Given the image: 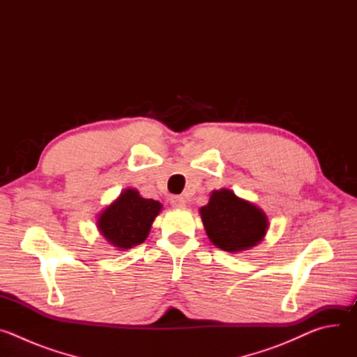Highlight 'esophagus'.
I'll use <instances>...</instances> for the list:
<instances>
[{"mask_svg":"<svg viewBox=\"0 0 357 357\" xmlns=\"http://www.w3.org/2000/svg\"><path fill=\"white\" fill-rule=\"evenodd\" d=\"M171 205L174 208H185L186 206V200L182 196H172L171 197Z\"/></svg>","mask_w":357,"mask_h":357,"instance_id":"34e87169","label":"esophagus"}]
</instances>
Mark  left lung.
Listing matches in <instances>:
<instances>
[{"instance_id": "obj_1", "label": "left lung", "mask_w": 357, "mask_h": 357, "mask_svg": "<svg viewBox=\"0 0 357 357\" xmlns=\"http://www.w3.org/2000/svg\"><path fill=\"white\" fill-rule=\"evenodd\" d=\"M199 212L209 240L229 252L257 245L268 230L267 215L230 189L213 190Z\"/></svg>"}]
</instances>
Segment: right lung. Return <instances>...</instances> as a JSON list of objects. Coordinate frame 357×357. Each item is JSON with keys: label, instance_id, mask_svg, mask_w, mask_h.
<instances>
[{"label": "right lung", "instance_id": "obj_1", "mask_svg": "<svg viewBox=\"0 0 357 357\" xmlns=\"http://www.w3.org/2000/svg\"><path fill=\"white\" fill-rule=\"evenodd\" d=\"M161 209L158 200L142 197L137 189H126L100 213L97 229L109 244L124 251L144 243Z\"/></svg>", "mask_w": 357, "mask_h": 357}]
</instances>
